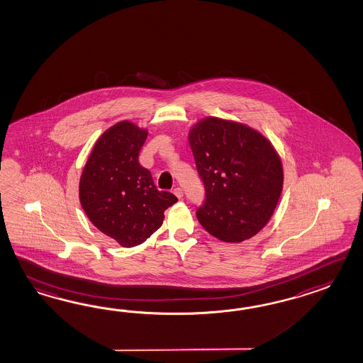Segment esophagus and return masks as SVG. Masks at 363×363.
I'll list each match as a JSON object with an SVG mask.
<instances>
[{"mask_svg":"<svg viewBox=\"0 0 363 363\" xmlns=\"http://www.w3.org/2000/svg\"><path fill=\"white\" fill-rule=\"evenodd\" d=\"M174 194L177 196V199H182V197H183V189L177 186V188H175V189H174Z\"/></svg>","mask_w":363,"mask_h":363,"instance_id":"34e87169","label":"esophagus"}]
</instances>
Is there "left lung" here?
Listing matches in <instances>:
<instances>
[{
	"mask_svg": "<svg viewBox=\"0 0 363 363\" xmlns=\"http://www.w3.org/2000/svg\"><path fill=\"white\" fill-rule=\"evenodd\" d=\"M188 141L206 192L196 213L199 222L225 243L251 239L279 203L284 184L279 152L259 130L214 116L199 120Z\"/></svg>",
	"mask_w": 363,
	"mask_h": 363,
	"instance_id": "8db88e82",
	"label": "left lung"
}]
</instances>
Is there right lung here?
I'll return each instance as SVG.
<instances>
[{
    "mask_svg": "<svg viewBox=\"0 0 363 363\" xmlns=\"http://www.w3.org/2000/svg\"><path fill=\"white\" fill-rule=\"evenodd\" d=\"M147 128L121 120L94 144L79 177L78 196L87 218L121 247H135L158 230L177 199L154 186L138 162Z\"/></svg>",
    "mask_w": 363,
    "mask_h": 363,
    "instance_id": "obj_1",
    "label": "right lung"
}]
</instances>
